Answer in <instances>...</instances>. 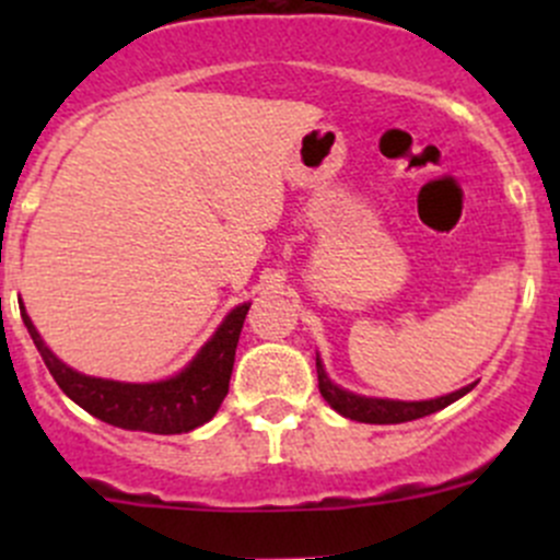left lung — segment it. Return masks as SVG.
I'll return each instance as SVG.
<instances>
[{
  "mask_svg": "<svg viewBox=\"0 0 560 560\" xmlns=\"http://www.w3.org/2000/svg\"><path fill=\"white\" fill-rule=\"evenodd\" d=\"M316 376H319V393L338 415L349 417V420L358 422H371V425H395V422H409L420 420V417L433 415V411L444 409V406L455 404L457 398H463L466 393H471L474 385H466L455 393L442 395V398L433 400H389V398H365V395H354L349 389H341L332 385L330 376L325 374V365H322L319 354H316Z\"/></svg>",
  "mask_w": 560,
  "mask_h": 560,
  "instance_id": "8db88e82",
  "label": "left lung"
}]
</instances>
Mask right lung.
I'll return each mask as SVG.
<instances>
[{
	"label": "right lung",
	"mask_w": 560,
	"mask_h": 560,
	"mask_svg": "<svg viewBox=\"0 0 560 560\" xmlns=\"http://www.w3.org/2000/svg\"><path fill=\"white\" fill-rule=\"evenodd\" d=\"M248 306L252 303H241L224 316L217 332L202 343L200 352L191 358V363L180 374L162 382H149V385L78 374L45 347L30 314L24 312V303H21V319H24L26 330L35 341L39 358L48 365L50 376L67 398L75 400L81 409H86L89 415L107 422V425L171 436V433L195 431L202 422L211 420L222 406L230 389L235 347H238Z\"/></svg>",
	"instance_id": "1"
}]
</instances>
